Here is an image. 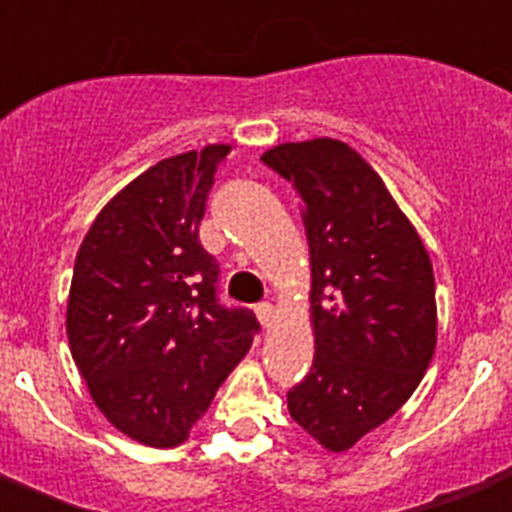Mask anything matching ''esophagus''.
I'll use <instances>...</instances> for the list:
<instances>
[{
  "label": "esophagus",
  "instance_id": "obj_1",
  "mask_svg": "<svg viewBox=\"0 0 512 512\" xmlns=\"http://www.w3.org/2000/svg\"><path fill=\"white\" fill-rule=\"evenodd\" d=\"M255 314H257V319H260V325H263V328H271V322H274V305L263 302V305H257Z\"/></svg>",
  "mask_w": 512,
  "mask_h": 512
}]
</instances>
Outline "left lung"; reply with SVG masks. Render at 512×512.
<instances>
[{
    "label": "left lung",
    "instance_id": "obj_1",
    "mask_svg": "<svg viewBox=\"0 0 512 512\" xmlns=\"http://www.w3.org/2000/svg\"><path fill=\"white\" fill-rule=\"evenodd\" d=\"M297 190L311 246L314 367L288 412L347 451L412 398L437 344L426 246L384 179L342 139L283 142L260 156Z\"/></svg>",
    "mask_w": 512,
    "mask_h": 512
}]
</instances>
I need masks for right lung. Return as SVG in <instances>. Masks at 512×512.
I'll return each instance as SVG.
<instances>
[{
    "instance_id": "add662e5",
    "label": "right lung",
    "mask_w": 512,
    "mask_h": 512,
    "mask_svg": "<svg viewBox=\"0 0 512 512\" xmlns=\"http://www.w3.org/2000/svg\"><path fill=\"white\" fill-rule=\"evenodd\" d=\"M229 151L207 145L139 173L97 212L75 257L69 350L97 409L142 446H182L252 347L255 314L218 302V263L198 243Z\"/></svg>"
}]
</instances>
